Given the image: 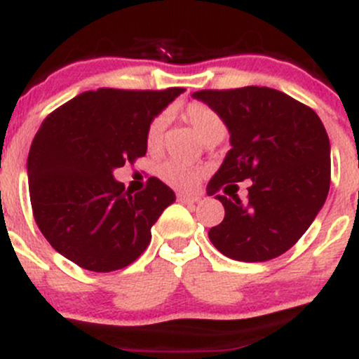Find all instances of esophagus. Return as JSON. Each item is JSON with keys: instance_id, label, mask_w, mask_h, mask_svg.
<instances>
[{"instance_id": "1", "label": "esophagus", "mask_w": 359, "mask_h": 359, "mask_svg": "<svg viewBox=\"0 0 359 359\" xmlns=\"http://www.w3.org/2000/svg\"><path fill=\"white\" fill-rule=\"evenodd\" d=\"M177 199H179V203H182V204H196V203H199L201 197L199 196H187V194H179V196H177Z\"/></svg>"}]
</instances>
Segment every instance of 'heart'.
<instances>
[{
    "mask_svg": "<svg viewBox=\"0 0 359 359\" xmlns=\"http://www.w3.org/2000/svg\"><path fill=\"white\" fill-rule=\"evenodd\" d=\"M184 119L196 137L201 142H208L209 138L224 137V123L219 114L212 108H209L204 102H191L185 106ZM167 126V114H158L154 121L150 123L147 131V147L148 150L155 151L162 147L163 131ZM160 179L170 185V187L179 189V191H192L199 184L203 170L197 167H191L187 163L177 162V160H167L156 170Z\"/></svg>",
    "mask_w": 359,
    "mask_h": 359,
    "instance_id": "heart-1",
    "label": "heart"
}]
</instances>
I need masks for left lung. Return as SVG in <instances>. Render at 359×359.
I'll list each match as a JSON object with an SVG mask.
<instances>
[{
  "label": "left lung",
  "mask_w": 359,
  "mask_h": 359,
  "mask_svg": "<svg viewBox=\"0 0 359 359\" xmlns=\"http://www.w3.org/2000/svg\"><path fill=\"white\" fill-rule=\"evenodd\" d=\"M229 131L231 150L208 184L214 196L250 179L248 201L216 196L224 219L209 240L238 262H266L290 250L316 219L331 184V145L319 116L277 89L197 90Z\"/></svg>",
  "instance_id": "left-lung-1"
}]
</instances>
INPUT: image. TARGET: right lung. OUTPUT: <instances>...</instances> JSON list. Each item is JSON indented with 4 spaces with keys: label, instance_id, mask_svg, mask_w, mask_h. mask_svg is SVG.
<instances>
[{
    "label": "right lung",
    "instance_id": "1",
    "mask_svg": "<svg viewBox=\"0 0 359 359\" xmlns=\"http://www.w3.org/2000/svg\"><path fill=\"white\" fill-rule=\"evenodd\" d=\"M184 90L101 88L45 118L28 154V187L36 224L62 257L104 273L147 250L175 194L156 177L130 194L113 170L147 154L148 126Z\"/></svg>",
    "mask_w": 359,
    "mask_h": 359
}]
</instances>
